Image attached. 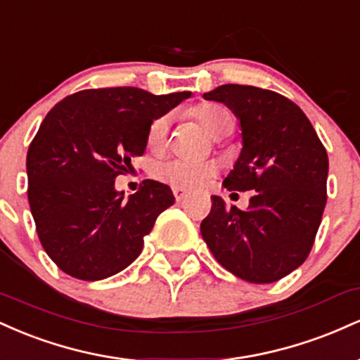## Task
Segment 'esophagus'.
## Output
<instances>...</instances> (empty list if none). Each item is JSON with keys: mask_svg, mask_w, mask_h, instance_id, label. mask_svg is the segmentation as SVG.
<instances>
[{"mask_svg": "<svg viewBox=\"0 0 360 360\" xmlns=\"http://www.w3.org/2000/svg\"><path fill=\"white\" fill-rule=\"evenodd\" d=\"M172 193H174L176 201H183L184 198L188 196V193H186L184 189H181V188H172Z\"/></svg>", "mask_w": 360, "mask_h": 360, "instance_id": "1", "label": "esophagus"}]
</instances>
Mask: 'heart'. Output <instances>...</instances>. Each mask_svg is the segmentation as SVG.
Wrapping results in <instances>:
<instances>
[{"mask_svg": "<svg viewBox=\"0 0 360 360\" xmlns=\"http://www.w3.org/2000/svg\"><path fill=\"white\" fill-rule=\"evenodd\" d=\"M193 115L198 122L213 137H223L233 128V117L223 106L205 103L196 106ZM167 117H159L150 123L147 130V147L152 152H162L167 143ZM218 166L213 160H188V159H171L160 162L155 169L157 179L172 188L181 189H198L208 183V179L217 174Z\"/></svg>", "mask_w": 360, "mask_h": 360, "instance_id": "obj_1", "label": "heart"}]
</instances>
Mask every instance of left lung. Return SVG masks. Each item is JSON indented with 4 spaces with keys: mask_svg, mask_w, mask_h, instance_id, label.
I'll return each instance as SVG.
<instances>
[{
    "mask_svg": "<svg viewBox=\"0 0 360 360\" xmlns=\"http://www.w3.org/2000/svg\"><path fill=\"white\" fill-rule=\"evenodd\" d=\"M203 96L240 120L243 147L223 186L254 191L247 210L212 196L203 240L237 278L274 283L311 250L326 205L328 155L303 110L276 91L223 84Z\"/></svg>",
    "mask_w": 360,
    "mask_h": 360,
    "instance_id": "1",
    "label": "left lung"
}]
</instances>
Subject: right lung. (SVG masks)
<instances>
[{
    "mask_svg": "<svg viewBox=\"0 0 360 360\" xmlns=\"http://www.w3.org/2000/svg\"><path fill=\"white\" fill-rule=\"evenodd\" d=\"M189 96L130 86L84 89L49 111L28 147L27 193L40 243L60 271L100 281L139 257L174 194L146 179L123 200L115 179L146 152L152 120Z\"/></svg>",
    "mask_w": 360,
    "mask_h": 360,
    "instance_id": "obj_1",
    "label": "right lung"
}]
</instances>
